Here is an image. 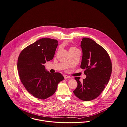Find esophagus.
Masks as SVG:
<instances>
[{
  "label": "esophagus",
  "instance_id": "1",
  "mask_svg": "<svg viewBox=\"0 0 127 127\" xmlns=\"http://www.w3.org/2000/svg\"><path fill=\"white\" fill-rule=\"evenodd\" d=\"M64 78H65V79H67V78H70V76H68L67 75H64Z\"/></svg>",
  "mask_w": 127,
  "mask_h": 127
}]
</instances>
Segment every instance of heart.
Instances as JSON below:
<instances>
[{
	"label": "heart",
	"instance_id": "1",
	"mask_svg": "<svg viewBox=\"0 0 127 127\" xmlns=\"http://www.w3.org/2000/svg\"><path fill=\"white\" fill-rule=\"evenodd\" d=\"M78 49H77L76 48V47H71L69 50V51H74V50H77Z\"/></svg>",
	"mask_w": 127,
	"mask_h": 127
}]
</instances>
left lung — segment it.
I'll use <instances>...</instances> for the list:
<instances>
[{
  "label": "left lung",
  "instance_id": "1",
  "mask_svg": "<svg viewBox=\"0 0 127 127\" xmlns=\"http://www.w3.org/2000/svg\"><path fill=\"white\" fill-rule=\"evenodd\" d=\"M80 46L83 53L80 68L85 69L87 77L82 82L79 77H75L77 86L73 92L79 99L90 101L98 97L108 84L112 62L107 52L93 39L83 37Z\"/></svg>",
  "mask_w": 127,
  "mask_h": 127
}]
</instances>
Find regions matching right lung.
I'll return each instance as SVG.
<instances>
[{
  "label": "right lung",
  "mask_w": 127,
  "mask_h": 127,
  "mask_svg": "<svg viewBox=\"0 0 127 127\" xmlns=\"http://www.w3.org/2000/svg\"><path fill=\"white\" fill-rule=\"evenodd\" d=\"M57 46V40L43 38L26 47L19 56L17 69L21 81L26 90L38 99L52 95L64 79L60 73H49L44 65L53 59Z\"/></svg>",
  "instance_id": "1"
}]
</instances>
